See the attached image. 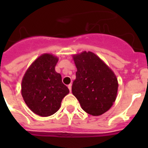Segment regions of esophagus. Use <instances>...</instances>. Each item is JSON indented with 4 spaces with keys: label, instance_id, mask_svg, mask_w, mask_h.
Wrapping results in <instances>:
<instances>
[{
    "label": "esophagus",
    "instance_id": "1",
    "mask_svg": "<svg viewBox=\"0 0 148 148\" xmlns=\"http://www.w3.org/2000/svg\"><path fill=\"white\" fill-rule=\"evenodd\" d=\"M67 87H68V88H69V90H70V92H71V90H72V85H71V84H69Z\"/></svg>",
    "mask_w": 148,
    "mask_h": 148
}]
</instances>
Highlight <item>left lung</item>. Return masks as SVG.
Masks as SVG:
<instances>
[{"label":"left lung","mask_w":148,"mask_h":148,"mask_svg":"<svg viewBox=\"0 0 148 148\" xmlns=\"http://www.w3.org/2000/svg\"><path fill=\"white\" fill-rule=\"evenodd\" d=\"M77 68L72 92L86 113L101 116L113 105L118 92V79L114 72L92 52L73 55Z\"/></svg>","instance_id":"8db88e82"}]
</instances>
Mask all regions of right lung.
Segmentation results:
<instances>
[{"mask_svg":"<svg viewBox=\"0 0 148 148\" xmlns=\"http://www.w3.org/2000/svg\"><path fill=\"white\" fill-rule=\"evenodd\" d=\"M58 58L44 53L31 64L23 75L21 95L35 114L42 117L53 115L59 110L62 99L70 92L56 71Z\"/></svg>","mask_w":148,"mask_h":148,"instance_id":"right-lung-1","label":"right lung"}]
</instances>
